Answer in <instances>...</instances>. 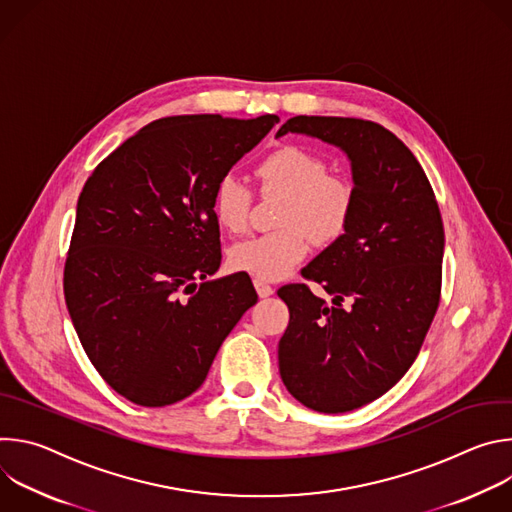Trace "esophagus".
<instances>
[{"instance_id":"esophagus-1","label":"esophagus","mask_w":512,"mask_h":512,"mask_svg":"<svg viewBox=\"0 0 512 512\" xmlns=\"http://www.w3.org/2000/svg\"><path fill=\"white\" fill-rule=\"evenodd\" d=\"M253 283H255V289H257L259 298H269V296H273V294H275V289H273L269 283H265L263 279H255Z\"/></svg>"}]
</instances>
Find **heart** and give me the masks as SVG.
<instances>
[{
  "label": "heart",
  "instance_id": "heart-1",
  "mask_svg": "<svg viewBox=\"0 0 512 512\" xmlns=\"http://www.w3.org/2000/svg\"><path fill=\"white\" fill-rule=\"evenodd\" d=\"M261 190L281 194L279 225L275 233L245 239L231 247L233 269L257 279L275 281L294 269L308 251L306 235L328 245L344 235L352 214V188L346 180L328 174L326 162L298 145H281L269 152L255 168ZM251 210L249 188L225 176L212 192V216L227 233H241Z\"/></svg>",
  "mask_w": 512,
  "mask_h": 512
}]
</instances>
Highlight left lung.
I'll return each instance as SVG.
<instances>
[{
	"instance_id": "left-lung-1",
	"label": "left lung",
	"mask_w": 512,
	"mask_h": 512,
	"mask_svg": "<svg viewBox=\"0 0 512 512\" xmlns=\"http://www.w3.org/2000/svg\"><path fill=\"white\" fill-rule=\"evenodd\" d=\"M302 133L350 162L352 214L342 237L277 291L289 308L279 340L285 389L320 413L367 405L409 371L442 289L444 225L429 180L407 145L379 123L352 117L287 119L275 137Z\"/></svg>"
}]
</instances>
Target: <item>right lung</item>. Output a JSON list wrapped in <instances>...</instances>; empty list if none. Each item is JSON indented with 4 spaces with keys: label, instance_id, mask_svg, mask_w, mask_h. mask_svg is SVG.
Masks as SVG:
<instances>
[{
    "label": "right lung",
    "instance_id": "1",
    "mask_svg": "<svg viewBox=\"0 0 512 512\" xmlns=\"http://www.w3.org/2000/svg\"><path fill=\"white\" fill-rule=\"evenodd\" d=\"M277 121L164 117L87 180L64 300L93 367L127 401L164 407L192 395L257 302L249 275L208 279L221 267L212 192Z\"/></svg>",
    "mask_w": 512,
    "mask_h": 512
}]
</instances>
